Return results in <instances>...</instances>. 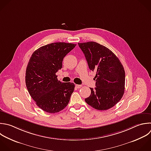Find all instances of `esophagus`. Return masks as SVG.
Instances as JSON below:
<instances>
[{
	"mask_svg": "<svg viewBox=\"0 0 151 151\" xmlns=\"http://www.w3.org/2000/svg\"><path fill=\"white\" fill-rule=\"evenodd\" d=\"M82 87V85H79V84H76V87L77 88H80Z\"/></svg>",
	"mask_w": 151,
	"mask_h": 151,
	"instance_id": "obj_1",
	"label": "esophagus"
}]
</instances>
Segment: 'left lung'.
<instances>
[{
  "instance_id": "obj_1",
  "label": "left lung",
  "mask_w": 151,
  "mask_h": 151,
  "mask_svg": "<svg viewBox=\"0 0 151 151\" xmlns=\"http://www.w3.org/2000/svg\"><path fill=\"white\" fill-rule=\"evenodd\" d=\"M90 70L96 71V86L85 99L92 107L106 110L113 107L124 92L125 72L119 58L107 47L96 42L78 43Z\"/></svg>"
}]
</instances>
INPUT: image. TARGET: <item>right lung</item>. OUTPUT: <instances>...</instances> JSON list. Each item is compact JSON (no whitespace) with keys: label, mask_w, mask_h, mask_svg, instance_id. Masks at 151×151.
<instances>
[{"label":"right lung","mask_w":151,"mask_h":151,"mask_svg":"<svg viewBox=\"0 0 151 151\" xmlns=\"http://www.w3.org/2000/svg\"><path fill=\"white\" fill-rule=\"evenodd\" d=\"M76 46L51 43L35 51L29 59L26 70L27 88L36 104L46 112H59L69 103L75 85L58 81L56 73L63 67L64 57Z\"/></svg>","instance_id":"right-lung-1"}]
</instances>
